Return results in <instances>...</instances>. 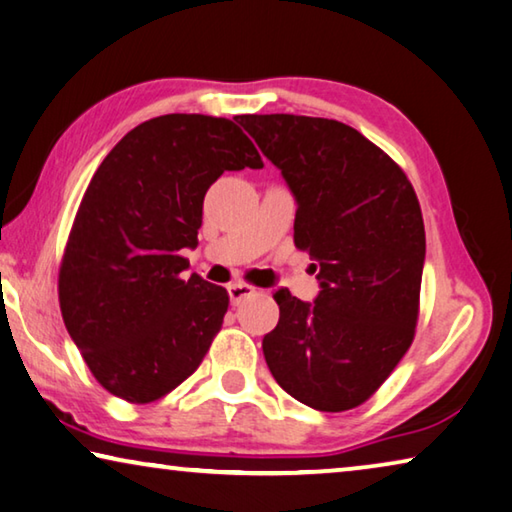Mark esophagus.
Listing matches in <instances>:
<instances>
[{"label": "esophagus", "instance_id": "esophagus-1", "mask_svg": "<svg viewBox=\"0 0 512 512\" xmlns=\"http://www.w3.org/2000/svg\"><path fill=\"white\" fill-rule=\"evenodd\" d=\"M227 294H230L232 305H239L243 298H250L253 294H257V289L246 285V282H234V285L227 287Z\"/></svg>", "mask_w": 512, "mask_h": 512}]
</instances>
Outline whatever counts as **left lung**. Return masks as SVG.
<instances>
[{
	"label": "left lung",
	"mask_w": 512,
	"mask_h": 512,
	"mask_svg": "<svg viewBox=\"0 0 512 512\" xmlns=\"http://www.w3.org/2000/svg\"><path fill=\"white\" fill-rule=\"evenodd\" d=\"M294 193V241L319 262V296L273 294L280 321L264 335L273 378L321 412L360 405L415 337L426 232L403 170L358 129L328 118L239 116Z\"/></svg>",
	"instance_id": "left-lung-1"
}]
</instances>
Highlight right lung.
<instances>
[{
	"label": "right lung",
	"mask_w": 512,
	"mask_h": 512,
	"mask_svg": "<svg viewBox=\"0 0 512 512\" xmlns=\"http://www.w3.org/2000/svg\"><path fill=\"white\" fill-rule=\"evenodd\" d=\"M232 120L168 113L125 134L81 198L59 271L63 323L107 392L166 396L198 369L227 291L193 273L202 200L225 170L262 168Z\"/></svg>",
	"instance_id": "right-lung-1"
}]
</instances>
